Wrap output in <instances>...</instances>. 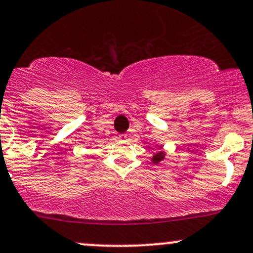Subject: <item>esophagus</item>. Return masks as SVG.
Wrapping results in <instances>:
<instances>
[{
  "label": "esophagus",
  "mask_w": 253,
  "mask_h": 253,
  "mask_svg": "<svg viewBox=\"0 0 253 253\" xmlns=\"http://www.w3.org/2000/svg\"><path fill=\"white\" fill-rule=\"evenodd\" d=\"M119 139H120V140H126L127 139V134H120V135H119Z\"/></svg>",
  "instance_id": "obj_1"
}]
</instances>
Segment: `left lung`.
I'll use <instances>...</instances> for the list:
<instances>
[{
	"label": "left lung",
	"instance_id": "left-lung-1",
	"mask_svg": "<svg viewBox=\"0 0 253 253\" xmlns=\"http://www.w3.org/2000/svg\"><path fill=\"white\" fill-rule=\"evenodd\" d=\"M165 156H166V154H165V151H161V152H157V154H155L154 156H152V162L155 163V165H157V163H160L161 161H163L165 160Z\"/></svg>",
	"mask_w": 253,
	"mask_h": 253
}]
</instances>
